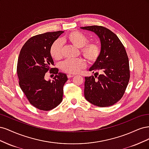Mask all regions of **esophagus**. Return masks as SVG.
Returning a JSON list of instances; mask_svg holds the SVG:
<instances>
[{"mask_svg":"<svg viewBox=\"0 0 149 149\" xmlns=\"http://www.w3.org/2000/svg\"><path fill=\"white\" fill-rule=\"evenodd\" d=\"M67 76H68V78H72V77H73V76H74V75L68 73V74H67Z\"/></svg>","mask_w":149,"mask_h":149,"instance_id":"34e87169","label":"esophagus"}]
</instances>
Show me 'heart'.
I'll use <instances>...</instances> for the list:
<instances>
[{
	"label": "heart",
	"instance_id": "b5f03b06",
	"mask_svg": "<svg viewBox=\"0 0 149 149\" xmlns=\"http://www.w3.org/2000/svg\"><path fill=\"white\" fill-rule=\"evenodd\" d=\"M66 39L73 45L81 48V53L89 62L96 61L100 57L101 48L100 45L96 42H88V38L84 33L79 31H74L67 36ZM63 42L56 40L53 43L50 48V53L53 59L58 60L63 57ZM86 64L80 58L68 59L62 63L61 69L70 74H76L84 68Z\"/></svg>",
	"mask_w": 149,
	"mask_h": 149
}]
</instances>
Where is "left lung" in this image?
I'll return each mask as SVG.
<instances>
[{
  "mask_svg": "<svg viewBox=\"0 0 149 149\" xmlns=\"http://www.w3.org/2000/svg\"><path fill=\"white\" fill-rule=\"evenodd\" d=\"M95 33L100 39V57L89 68L100 74L85 77L84 97L99 107L114 104L123 96L130 79L128 56L125 49L115 33L102 26L81 27Z\"/></svg>",
  "mask_w": 149,
  "mask_h": 149,
  "instance_id": "1",
  "label": "left lung"
}]
</instances>
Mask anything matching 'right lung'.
Returning <instances> with one entry per match:
<instances>
[{
	"label": "right lung",
	"mask_w": 149,
	"mask_h": 149,
	"mask_svg": "<svg viewBox=\"0 0 149 149\" xmlns=\"http://www.w3.org/2000/svg\"><path fill=\"white\" fill-rule=\"evenodd\" d=\"M63 32H47L31 37L22 48L18 58L20 87L31 104L40 110H52L63 100V86L68 78L66 74L58 73L56 68H52L54 61L50 48ZM48 70L56 74L52 81L44 79Z\"/></svg>",
	"instance_id": "1"
}]
</instances>
